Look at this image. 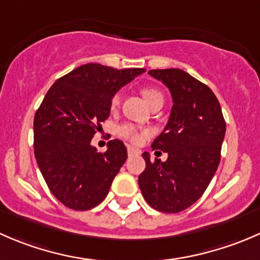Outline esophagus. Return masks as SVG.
<instances>
[{
    "label": "esophagus",
    "instance_id": "1",
    "mask_svg": "<svg viewBox=\"0 0 260 260\" xmlns=\"http://www.w3.org/2000/svg\"><path fill=\"white\" fill-rule=\"evenodd\" d=\"M135 154H140V151L132 146H128V156H135Z\"/></svg>",
    "mask_w": 260,
    "mask_h": 260
}]
</instances>
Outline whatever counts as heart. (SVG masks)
I'll use <instances>...</instances> for the list:
<instances>
[{
	"label": "heart",
	"mask_w": 260,
	"mask_h": 260,
	"mask_svg": "<svg viewBox=\"0 0 260 260\" xmlns=\"http://www.w3.org/2000/svg\"><path fill=\"white\" fill-rule=\"evenodd\" d=\"M142 93V96L145 98V101L148 103V106L151 103L156 101H164V94L158 90V89L154 88H143L141 90ZM119 104V95H114L113 99H112V107H117ZM118 133H119L122 137H124L125 140L131 141L133 143H138L141 140H142L143 133L138 129L136 125L133 124H122L119 128H118Z\"/></svg>",
	"instance_id": "b5f03b06"
}]
</instances>
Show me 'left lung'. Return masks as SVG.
<instances>
[{
    "label": "left lung",
    "mask_w": 260,
    "mask_h": 260,
    "mask_svg": "<svg viewBox=\"0 0 260 260\" xmlns=\"http://www.w3.org/2000/svg\"><path fill=\"white\" fill-rule=\"evenodd\" d=\"M171 93L170 119L152 149L167 152L165 162L142 153L146 169L138 177L145 200L156 210L175 214L199 200L220 162L226 124L219 101L208 85L181 69L149 70Z\"/></svg>",
    "instance_id": "obj_1"
}]
</instances>
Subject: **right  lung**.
Masks as SVG:
<instances>
[{"label":"right lung","mask_w":260,"mask_h":260,"mask_svg":"<svg viewBox=\"0 0 260 260\" xmlns=\"http://www.w3.org/2000/svg\"><path fill=\"white\" fill-rule=\"evenodd\" d=\"M145 72L90 62L57 79L46 93L34 118V151L46 185L67 208L89 210L108 195L127 148L112 140L102 153L91 138L111 114L114 94Z\"/></svg>","instance_id":"add662e5"}]
</instances>
